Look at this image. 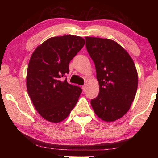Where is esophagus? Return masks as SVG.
Masks as SVG:
<instances>
[{"label":"esophagus","instance_id":"1","mask_svg":"<svg viewBox=\"0 0 158 158\" xmlns=\"http://www.w3.org/2000/svg\"><path fill=\"white\" fill-rule=\"evenodd\" d=\"M82 89H83V90H85L87 89V85H84L82 86Z\"/></svg>","mask_w":158,"mask_h":158}]
</instances>
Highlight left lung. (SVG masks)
Here are the masks:
<instances>
[{
  "label": "left lung",
  "instance_id": "left-lung-1",
  "mask_svg": "<svg viewBox=\"0 0 158 158\" xmlns=\"http://www.w3.org/2000/svg\"><path fill=\"white\" fill-rule=\"evenodd\" d=\"M85 40L99 84L98 96L90 104L101 120L114 122L127 113L135 98L137 69L126 49L115 41L90 36Z\"/></svg>",
  "mask_w": 158,
  "mask_h": 158
}]
</instances>
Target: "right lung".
<instances>
[{
	"mask_svg": "<svg viewBox=\"0 0 158 158\" xmlns=\"http://www.w3.org/2000/svg\"><path fill=\"white\" fill-rule=\"evenodd\" d=\"M81 36H53L36 47L29 60L27 88L40 115L50 122L65 119L76 105L82 89L63 80L69 63L85 44Z\"/></svg>",
	"mask_w": 158,
	"mask_h": 158,
	"instance_id": "1",
	"label": "right lung"
}]
</instances>
